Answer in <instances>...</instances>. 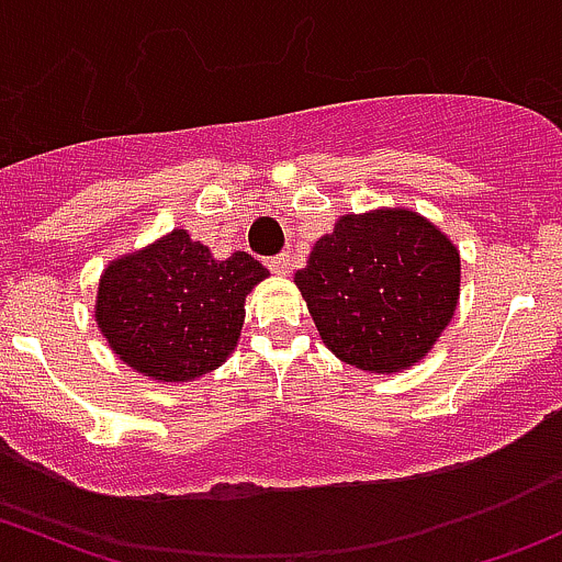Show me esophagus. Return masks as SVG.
Returning a JSON list of instances; mask_svg holds the SVG:
<instances>
[{
	"label": "esophagus",
	"instance_id": "1",
	"mask_svg": "<svg viewBox=\"0 0 562 562\" xmlns=\"http://www.w3.org/2000/svg\"><path fill=\"white\" fill-rule=\"evenodd\" d=\"M269 269L280 277L291 274V258H288V255H277V258L269 260Z\"/></svg>",
	"mask_w": 562,
	"mask_h": 562
}]
</instances>
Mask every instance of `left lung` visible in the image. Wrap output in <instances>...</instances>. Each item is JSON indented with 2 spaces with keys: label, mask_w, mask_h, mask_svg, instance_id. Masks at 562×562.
I'll return each mask as SVG.
<instances>
[{
  "label": "left lung",
  "mask_w": 562,
  "mask_h": 562,
  "mask_svg": "<svg viewBox=\"0 0 562 562\" xmlns=\"http://www.w3.org/2000/svg\"><path fill=\"white\" fill-rule=\"evenodd\" d=\"M462 260L432 220L405 206L342 214L293 282L323 345L356 370L418 364L457 313Z\"/></svg>",
  "instance_id": "1"
}]
</instances>
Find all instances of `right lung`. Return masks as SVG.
I'll return each instance as SVG.
<instances>
[{"mask_svg":"<svg viewBox=\"0 0 562 562\" xmlns=\"http://www.w3.org/2000/svg\"><path fill=\"white\" fill-rule=\"evenodd\" d=\"M269 277L260 260L212 249L173 228L119 255L100 274L94 321L108 348L157 383H187L223 367L245 326L247 293Z\"/></svg>","mask_w":562,"mask_h":562,"instance_id":"add662e5","label":"right lung"}]
</instances>
